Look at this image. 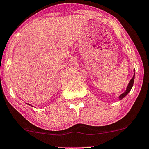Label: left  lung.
I'll list each match as a JSON object with an SVG mask.
<instances>
[{"instance_id":"1","label":"left lung","mask_w":149,"mask_h":149,"mask_svg":"<svg viewBox=\"0 0 149 149\" xmlns=\"http://www.w3.org/2000/svg\"><path fill=\"white\" fill-rule=\"evenodd\" d=\"M133 71H134V75H133V77H132V79L130 80V81H129V82H128V86H127L126 91H125V92H123V93H122V94H121L120 95V96H119V101H120V100H121V99H122V98H124L125 96H126V95L128 94V93L130 92V90H131V89H132V86H133L134 80H135V70L134 69V70H133Z\"/></svg>"}]
</instances>
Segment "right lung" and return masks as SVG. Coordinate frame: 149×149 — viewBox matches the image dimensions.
<instances>
[{"instance_id": "add662e5", "label": "right lung", "mask_w": 149, "mask_h": 149, "mask_svg": "<svg viewBox=\"0 0 149 149\" xmlns=\"http://www.w3.org/2000/svg\"><path fill=\"white\" fill-rule=\"evenodd\" d=\"M28 105H30V104H29V103H28ZM31 106H32V105H31Z\"/></svg>"}]
</instances>
